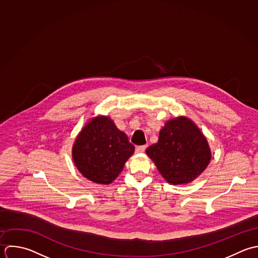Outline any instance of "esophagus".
<instances>
[{
  "label": "esophagus",
  "instance_id": "1",
  "mask_svg": "<svg viewBox=\"0 0 258 258\" xmlns=\"http://www.w3.org/2000/svg\"><path fill=\"white\" fill-rule=\"evenodd\" d=\"M146 149H147L146 145H144V146H137L136 147V152L137 153H143V152L146 151Z\"/></svg>",
  "mask_w": 258,
  "mask_h": 258
}]
</instances>
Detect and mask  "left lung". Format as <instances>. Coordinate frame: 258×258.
<instances>
[{"instance_id":"obj_1","label":"left lung","mask_w":258,"mask_h":258,"mask_svg":"<svg viewBox=\"0 0 258 258\" xmlns=\"http://www.w3.org/2000/svg\"><path fill=\"white\" fill-rule=\"evenodd\" d=\"M146 152L166 181L173 185L192 182L207 168L211 159L207 140L186 117L166 122L158 143Z\"/></svg>"}]
</instances>
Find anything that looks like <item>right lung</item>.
Segmentation results:
<instances>
[{"label": "right lung", "instance_id": "add662e5", "mask_svg": "<svg viewBox=\"0 0 258 258\" xmlns=\"http://www.w3.org/2000/svg\"><path fill=\"white\" fill-rule=\"evenodd\" d=\"M135 146L107 116L90 120L78 135L72 157L79 172L96 184H110L134 154Z\"/></svg>", "mask_w": 258, "mask_h": 258}]
</instances>
